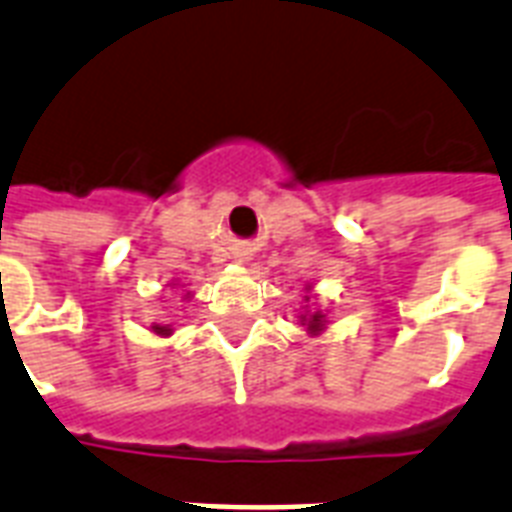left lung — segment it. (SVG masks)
<instances>
[{"instance_id": "1", "label": "left lung", "mask_w": 512, "mask_h": 512, "mask_svg": "<svg viewBox=\"0 0 512 512\" xmlns=\"http://www.w3.org/2000/svg\"><path fill=\"white\" fill-rule=\"evenodd\" d=\"M300 325L306 327L308 335H319V333H325L327 317L322 314V311H306V314H300Z\"/></svg>"}]
</instances>
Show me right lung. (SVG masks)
I'll list each match as a JSON object with an SVG mask.
<instances>
[{
  "label": "right lung",
  "mask_w": 512,
  "mask_h": 512,
  "mask_svg": "<svg viewBox=\"0 0 512 512\" xmlns=\"http://www.w3.org/2000/svg\"><path fill=\"white\" fill-rule=\"evenodd\" d=\"M187 295H190V292H187ZM152 333L166 338V335H171V325H152Z\"/></svg>",
  "instance_id": "add662e5"
}]
</instances>
